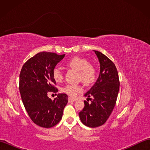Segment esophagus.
Instances as JSON below:
<instances>
[{
    "instance_id": "esophagus-1",
    "label": "esophagus",
    "mask_w": 150,
    "mask_h": 150,
    "mask_svg": "<svg viewBox=\"0 0 150 150\" xmlns=\"http://www.w3.org/2000/svg\"><path fill=\"white\" fill-rule=\"evenodd\" d=\"M68 100L69 102H74V101H76L77 100V99H75V98H73L71 97H69L68 98Z\"/></svg>"
}]
</instances>
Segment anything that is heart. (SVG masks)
Here are the masks:
<instances>
[{"instance_id":"1","label":"heart","mask_w":150,"mask_h":150,"mask_svg":"<svg viewBox=\"0 0 150 150\" xmlns=\"http://www.w3.org/2000/svg\"><path fill=\"white\" fill-rule=\"evenodd\" d=\"M66 65L79 71V79L85 84L92 83L96 78L97 71L93 65L88 60L80 57H75L66 62ZM53 77L57 82H62L64 79L63 73L59 68L53 69ZM62 91L70 97H74L82 91V87L79 84H68L62 88Z\"/></svg>"}]
</instances>
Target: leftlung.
<instances>
[{
	"mask_svg": "<svg viewBox=\"0 0 150 150\" xmlns=\"http://www.w3.org/2000/svg\"><path fill=\"white\" fill-rule=\"evenodd\" d=\"M100 62V74L95 84L85 97L89 103L84 100V107L79 117L84 125L91 128L100 126L106 122L112 112L119 91V74L115 64L106 55L94 51Z\"/></svg>",
	"mask_w": 150,
	"mask_h": 150,
	"instance_id": "obj_1",
	"label": "left lung"
}]
</instances>
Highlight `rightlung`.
I'll return each mask as SVG.
<instances>
[{
  "label": "right lung",
  "mask_w": 150,
  "mask_h": 150,
  "mask_svg": "<svg viewBox=\"0 0 150 150\" xmlns=\"http://www.w3.org/2000/svg\"><path fill=\"white\" fill-rule=\"evenodd\" d=\"M65 56L42 52L24 64L19 76V90L22 103L33 122L42 128H52L61 120L68 95L59 93L52 100L50 93H57L53 69Z\"/></svg>",
  "instance_id": "1"
}]
</instances>
